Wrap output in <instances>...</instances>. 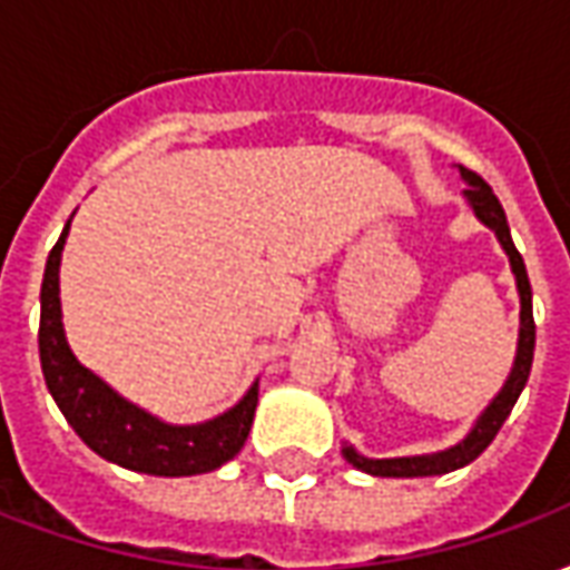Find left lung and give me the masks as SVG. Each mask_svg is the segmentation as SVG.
Returning a JSON list of instances; mask_svg holds the SVG:
<instances>
[{"label":"left lung","mask_w":570,"mask_h":570,"mask_svg":"<svg viewBox=\"0 0 570 570\" xmlns=\"http://www.w3.org/2000/svg\"><path fill=\"white\" fill-rule=\"evenodd\" d=\"M461 176H464L470 186L464 188L470 207L476 210V216L482 223L489 225L491 232L498 235L501 247L507 249L510 256V265H513L515 286H519V302H522V314H519V351H515V363L510 379L503 384V391L494 400L491 406L482 412V419L476 421V428L466 433L464 442H458L454 449L440 454H419V458H384V461H372V458H363L351 445H345V458L351 464L363 470V473H372V476H440V473H449V470H458V466L470 464L473 458L489 449V442L498 436V430L507 421V415L513 412L515 400L522 394V387L528 382V372H531V360H534V314H531V284H528L525 262H522V253L515 249L513 237H510V225H507V216H503L501 200L494 198L491 186L473 170H466L461 164Z\"/></svg>","instance_id":"left-lung-1"}]
</instances>
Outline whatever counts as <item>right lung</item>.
I'll return each mask as SVG.
<instances>
[{"instance_id":"right-lung-1","label":"right lung","mask_w":570,"mask_h":570,"mask_svg":"<svg viewBox=\"0 0 570 570\" xmlns=\"http://www.w3.org/2000/svg\"><path fill=\"white\" fill-rule=\"evenodd\" d=\"M69 223L63 235L48 253L42 277V317H39V360L42 375L55 403L76 430L81 442L118 466L151 476H195L232 461L244 442L259 403V387L253 384L247 396L225 415L191 428H174L151 419L128 400L104 384L91 370L72 357L60 323V253L67 244Z\"/></svg>"}]
</instances>
